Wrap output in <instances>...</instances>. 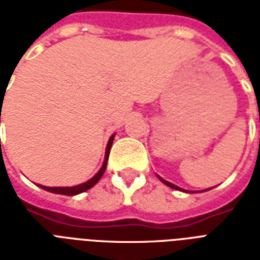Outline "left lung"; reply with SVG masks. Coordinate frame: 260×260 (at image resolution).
<instances>
[{"label": "left lung", "instance_id": "left-lung-1", "mask_svg": "<svg viewBox=\"0 0 260 260\" xmlns=\"http://www.w3.org/2000/svg\"><path fill=\"white\" fill-rule=\"evenodd\" d=\"M158 178H159V179H160V181L163 182V183H165V185L170 186V187H173V189H175V190H181V191H185V190H183V189H181V187H178V186H175V185H174V183H170V182L165 181V179H163V178H160V177H159V175H158ZM210 189H212V187H210ZM210 189H208V190H210Z\"/></svg>", "mask_w": 260, "mask_h": 260}]
</instances>
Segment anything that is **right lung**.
I'll use <instances>...</instances> for the list:
<instances>
[{
	"instance_id": "obj_1",
	"label": "right lung",
	"mask_w": 260,
	"mask_h": 260,
	"mask_svg": "<svg viewBox=\"0 0 260 260\" xmlns=\"http://www.w3.org/2000/svg\"><path fill=\"white\" fill-rule=\"evenodd\" d=\"M113 139H114V135H112L109 139V142H108V146H106L105 160H104V165H102L100 171H98V173L95 174L91 179H89V181L85 182V183H81V185L73 186V187H48V186H43V185H39V186H40L42 189L47 190V191H51V193H55V194H63V196H75V194L83 193V191L89 190L90 187H93V186L95 185L100 179H101L102 174L105 173L106 163H108V158H109V151H110V147H112V143H113Z\"/></svg>"
}]
</instances>
